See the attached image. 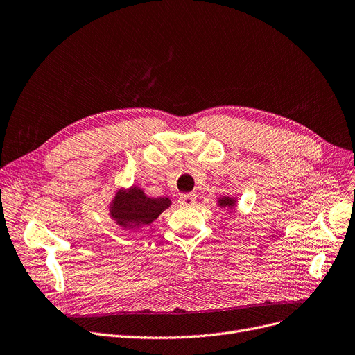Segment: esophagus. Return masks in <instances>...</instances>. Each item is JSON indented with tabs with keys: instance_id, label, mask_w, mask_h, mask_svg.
Segmentation results:
<instances>
[{
	"instance_id": "34e87169",
	"label": "esophagus",
	"mask_w": 355,
	"mask_h": 355,
	"mask_svg": "<svg viewBox=\"0 0 355 355\" xmlns=\"http://www.w3.org/2000/svg\"><path fill=\"white\" fill-rule=\"evenodd\" d=\"M196 200H197L196 194H193V193H185V194H181V196H180L178 202L181 204V206L190 207V206H193V204L196 202Z\"/></svg>"
}]
</instances>
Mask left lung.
<instances>
[{"label":"left lung","instance_id":"1","mask_svg":"<svg viewBox=\"0 0 355 355\" xmlns=\"http://www.w3.org/2000/svg\"><path fill=\"white\" fill-rule=\"evenodd\" d=\"M233 202H234V200H232L229 197H225V198L220 200V206H233Z\"/></svg>","mask_w":355,"mask_h":355}]
</instances>
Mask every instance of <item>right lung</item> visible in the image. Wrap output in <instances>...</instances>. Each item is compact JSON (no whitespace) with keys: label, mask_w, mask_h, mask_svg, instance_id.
I'll list each match as a JSON object with an SVG mask.
<instances>
[{"label":"right lung","mask_w":355,"mask_h":355,"mask_svg":"<svg viewBox=\"0 0 355 355\" xmlns=\"http://www.w3.org/2000/svg\"><path fill=\"white\" fill-rule=\"evenodd\" d=\"M170 204L171 201L165 197L149 198L144 191L134 187L128 193H118L112 206V216L118 220V225L122 226L126 223L145 226L153 223L166 207H170Z\"/></svg>","instance_id":"obj_1"}]
</instances>
